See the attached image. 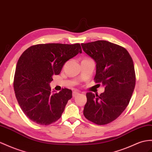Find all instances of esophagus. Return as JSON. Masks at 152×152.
<instances>
[{
	"instance_id": "esophagus-1",
	"label": "esophagus",
	"mask_w": 152,
	"mask_h": 152,
	"mask_svg": "<svg viewBox=\"0 0 152 152\" xmlns=\"http://www.w3.org/2000/svg\"><path fill=\"white\" fill-rule=\"evenodd\" d=\"M79 94H80L79 92L75 91L72 92V96H73V97H75V96H76L77 95H78Z\"/></svg>"
}]
</instances>
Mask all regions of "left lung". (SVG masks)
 Returning a JSON list of instances; mask_svg holds the SVG:
<instances>
[{"label":"left lung","instance_id":"1","mask_svg":"<svg viewBox=\"0 0 152 152\" xmlns=\"http://www.w3.org/2000/svg\"><path fill=\"white\" fill-rule=\"evenodd\" d=\"M81 45L96 63L95 82L104 86V92L99 96L87 93L84 116L99 125L108 124L125 110L133 94L135 85L133 60L125 48L106 40Z\"/></svg>","mask_w":152,"mask_h":152}]
</instances>
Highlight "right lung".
Returning a JSON list of instances; mask_svg holds the SVG:
<instances>
[{
	"label": "right lung",
	"mask_w": 152,
	"mask_h": 152,
	"mask_svg": "<svg viewBox=\"0 0 152 152\" xmlns=\"http://www.w3.org/2000/svg\"><path fill=\"white\" fill-rule=\"evenodd\" d=\"M81 53L80 44H45L29 47L22 54L15 70L13 87L19 106L32 121L49 125L59 119L72 91H51L53 75H59L66 61Z\"/></svg>",
	"instance_id": "1"
}]
</instances>
